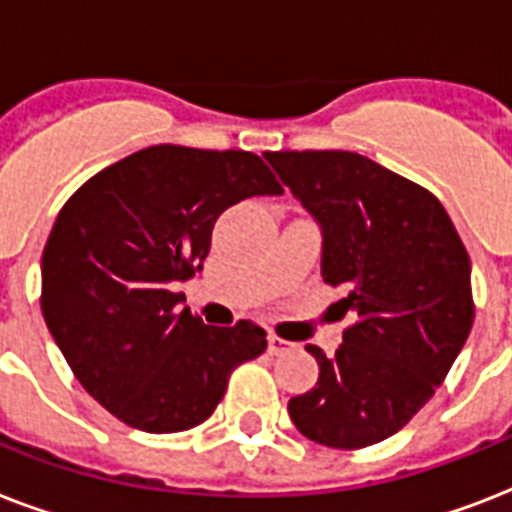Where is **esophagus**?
<instances>
[{
    "mask_svg": "<svg viewBox=\"0 0 512 512\" xmlns=\"http://www.w3.org/2000/svg\"><path fill=\"white\" fill-rule=\"evenodd\" d=\"M289 348H292V342L281 340L279 335H268V353H271V356H281V353H287Z\"/></svg>",
    "mask_w": 512,
    "mask_h": 512,
    "instance_id": "esophagus-1",
    "label": "esophagus"
}]
</instances>
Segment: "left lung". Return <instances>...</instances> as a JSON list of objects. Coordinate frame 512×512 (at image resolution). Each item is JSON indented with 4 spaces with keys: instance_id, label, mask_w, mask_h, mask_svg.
<instances>
[{
    "instance_id": "8db88e82",
    "label": "left lung",
    "mask_w": 512,
    "mask_h": 512,
    "mask_svg": "<svg viewBox=\"0 0 512 512\" xmlns=\"http://www.w3.org/2000/svg\"><path fill=\"white\" fill-rule=\"evenodd\" d=\"M321 225V276L342 287L353 324L319 361V382L289 398L305 438L364 449L404 428L460 356L473 327L470 257L441 201L353 151H268Z\"/></svg>"
}]
</instances>
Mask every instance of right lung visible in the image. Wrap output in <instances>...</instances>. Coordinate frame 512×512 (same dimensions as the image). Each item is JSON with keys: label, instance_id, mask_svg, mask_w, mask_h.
<instances>
[{"label": "right lung", "instance_id": "add662e5", "mask_svg": "<svg viewBox=\"0 0 512 512\" xmlns=\"http://www.w3.org/2000/svg\"><path fill=\"white\" fill-rule=\"evenodd\" d=\"M279 180L249 151L151 146L90 177L55 217L42 313L82 388L146 433L196 428L239 364L268 348L252 321L207 327L177 281L201 271L212 228Z\"/></svg>", "mask_w": 512, "mask_h": 512}]
</instances>
